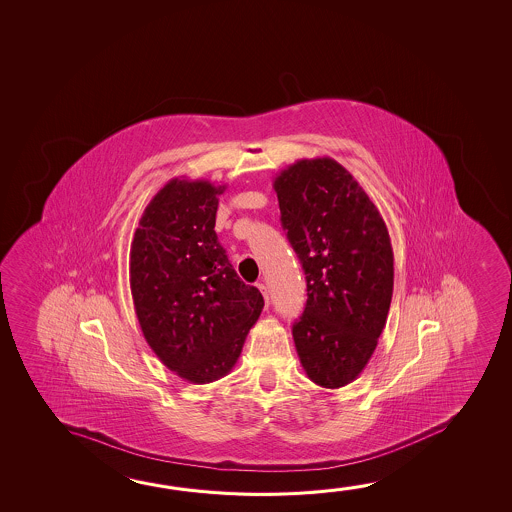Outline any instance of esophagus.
I'll list each match as a JSON object with an SVG mask.
<instances>
[{
  "instance_id": "34e87169",
  "label": "esophagus",
  "mask_w": 512,
  "mask_h": 512,
  "mask_svg": "<svg viewBox=\"0 0 512 512\" xmlns=\"http://www.w3.org/2000/svg\"><path fill=\"white\" fill-rule=\"evenodd\" d=\"M257 287H259L260 293H262V296H264V300H266V303L269 302V293H268V287L264 284H257Z\"/></svg>"
}]
</instances>
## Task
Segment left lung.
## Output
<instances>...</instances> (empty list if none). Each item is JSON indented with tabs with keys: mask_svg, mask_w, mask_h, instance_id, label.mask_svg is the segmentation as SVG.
Wrapping results in <instances>:
<instances>
[{
	"mask_svg": "<svg viewBox=\"0 0 512 512\" xmlns=\"http://www.w3.org/2000/svg\"><path fill=\"white\" fill-rule=\"evenodd\" d=\"M273 187L307 280L305 310L293 325L296 352L314 384L346 386L366 368L386 327L394 282L386 223L330 157L296 160Z\"/></svg>",
	"mask_w": 512,
	"mask_h": 512,
	"instance_id": "left-lung-1",
	"label": "left lung"
}]
</instances>
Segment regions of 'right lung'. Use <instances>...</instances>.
I'll return each mask as SVG.
<instances>
[{"label": "right lung", "instance_id": "right-lung-1", "mask_svg": "<svg viewBox=\"0 0 512 512\" xmlns=\"http://www.w3.org/2000/svg\"><path fill=\"white\" fill-rule=\"evenodd\" d=\"M227 185L173 178L151 198L130 246V289L146 343L193 384L225 377L264 298L244 284L214 230Z\"/></svg>", "mask_w": 512, "mask_h": 512}]
</instances>
